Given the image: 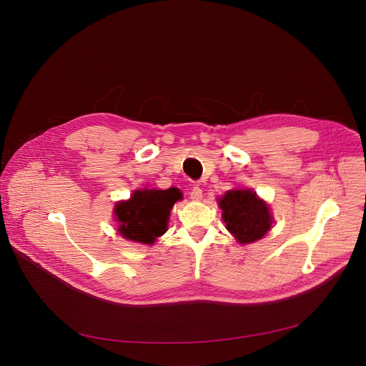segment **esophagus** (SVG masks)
<instances>
[{"label":"esophagus","mask_w":366,"mask_h":366,"mask_svg":"<svg viewBox=\"0 0 366 366\" xmlns=\"http://www.w3.org/2000/svg\"><path fill=\"white\" fill-rule=\"evenodd\" d=\"M202 197H203L202 188H200L199 185H194V187L191 188V191H189V199L194 200V202H199V200H202Z\"/></svg>","instance_id":"34e87169"}]
</instances>
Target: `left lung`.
I'll list each match as a JSON object with an SVG mask.
<instances>
[{
    "instance_id": "left-lung-1",
    "label": "left lung",
    "mask_w": 366,
    "mask_h": 366,
    "mask_svg": "<svg viewBox=\"0 0 366 366\" xmlns=\"http://www.w3.org/2000/svg\"><path fill=\"white\" fill-rule=\"evenodd\" d=\"M227 229L241 244L260 239L272 225L267 206L252 189H231L219 202Z\"/></svg>"
}]
</instances>
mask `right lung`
<instances>
[{"mask_svg":"<svg viewBox=\"0 0 366 366\" xmlns=\"http://www.w3.org/2000/svg\"><path fill=\"white\" fill-rule=\"evenodd\" d=\"M181 197L177 188L135 191L131 200L116 206L114 213L120 222L117 231L128 239L153 244L166 232L170 209Z\"/></svg>","mask_w":366,"mask_h":366,"instance_id":"1","label":"right lung"}]
</instances>
